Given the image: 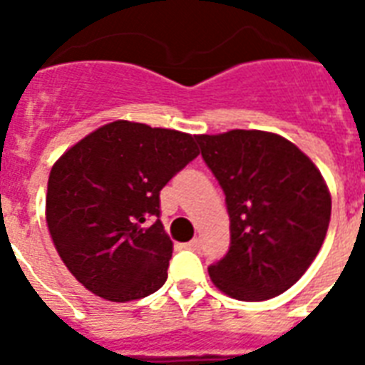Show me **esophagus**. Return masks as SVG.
Returning <instances> with one entry per match:
<instances>
[{"mask_svg": "<svg viewBox=\"0 0 365 365\" xmlns=\"http://www.w3.org/2000/svg\"><path fill=\"white\" fill-rule=\"evenodd\" d=\"M185 248H189V250H199V248H200V240H199V239L189 240V242L185 244Z\"/></svg>", "mask_w": 365, "mask_h": 365, "instance_id": "34e87169", "label": "esophagus"}]
</instances>
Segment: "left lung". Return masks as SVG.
I'll list each match as a JSON object with an SVG mask.
<instances>
[{
	"label": "left lung",
	"instance_id": "left-lung-1",
	"mask_svg": "<svg viewBox=\"0 0 365 365\" xmlns=\"http://www.w3.org/2000/svg\"><path fill=\"white\" fill-rule=\"evenodd\" d=\"M195 138L231 222L227 255L208 267L212 282L239 301L280 295L303 277L328 233L331 195L322 174L272 132L235 128Z\"/></svg>",
	"mask_w": 365,
	"mask_h": 365
}]
</instances>
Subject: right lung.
<instances>
[{"mask_svg":"<svg viewBox=\"0 0 365 365\" xmlns=\"http://www.w3.org/2000/svg\"><path fill=\"white\" fill-rule=\"evenodd\" d=\"M197 155L191 134L113 121L54 163L45 200L48 233L88 292L126 303L166 282L172 240L159 220V193Z\"/></svg>","mask_w":365,"mask_h":365,"instance_id":"obj_1","label":"right lung"}]
</instances>
